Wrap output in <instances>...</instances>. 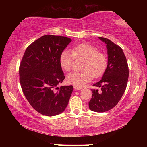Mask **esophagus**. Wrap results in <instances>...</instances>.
Instances as JSON below:
<instances>
[{
    "label": "esophagus",
    "instance_id": "esophagus-1",
    "mask_svg": "<svg viewBox=\"0 0 147 147\" xmlns=\"http://www.w3.org/2000/svg\"><path fill=\"white\" fill-rule=\"evenodd\" d=\"M73 88H74V89H76V90H80V89H82V88L78 87V86H75V85H74V86H73Z\"/></svg>",
    "mask_w": 147,
    "mask_h": 147
}]
</instances>
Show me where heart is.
I'll list each match as a JSON object with an SVG mask.
<instances>
[{"instance_id": "obj_1", "label": "heart", "mask_w": 147, "mask_h": 147, "mask_svg": "<svg viewBox=\"0 0 147 147\" xmlns=\"http://www.w3.org/2000/svg\"><path fill=\"white\" fill-rule=\"evenodd\" d=\"M85 59L83 71L69 73L67 78L68 83L78 87H82L90 82L94 76L95 78L101 77L105 72L108 66L106 54L99 51L95 46L87 43L75 45L72 51L65 49L59 57L61 67L67 71L71 70L75 58Z\"/></svg>"}]
</instances>
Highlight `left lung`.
I'll return each mask as SVG.
<instances>
[{"label": "left lung", "mask_w": 147, "mask_h": 147, "mask_svg": "<svg viewBox=\"0 0 147 147\" xmlns=\"http://www.w3.org/2000/svg\"><path fill=\"white\" fill-rule=\"evenodd\" d=\"M99 38L107 45L108 66L102 79L93 84L101 88V90L92 89L89 107L92 111L103 113L113 109L120 101L127 86L129 67L125 53L119 45L105 37Z\"/></svg>", "instance_id": "left-lung-1"}]
</instances>
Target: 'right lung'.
Returning a JSON list of instances; mask_svg holds the SVG:
<instances>
[{"label":"right lung","mask_w":147,"mask_h":147,"mask_svg":"<svg viewBox=\"0 0 147 147\" xmlns=\"http://www.w3.org/2000/svg\"><path fill=\"white\" fill-rule=\"evenodd\" d=\"M71 41L67 37L43 36L28 46L21 61L23 94L35 110L46 116L63 112L72 94L71 85L57 87L65 79L59 57Z\"/></svg>","instance_id":"right-lung-1"}]
</instances>
